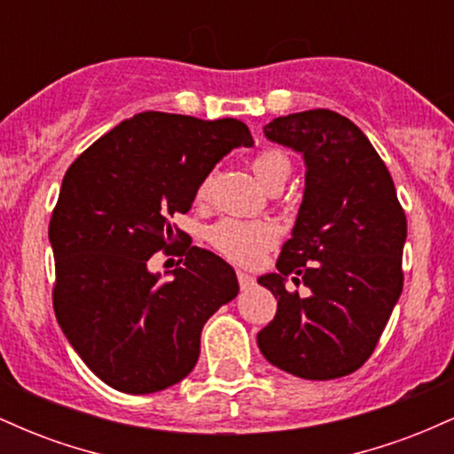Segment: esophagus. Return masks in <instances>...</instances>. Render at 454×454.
I'll use <instances>...</instances> for the list:
<instances>
[{
	"label": "esophagus",
	"mask_w": 454,
	"mask_h": 454,
	"mask_svg": "<svg viewBox=\"0 0 454 454\" xmlns=\"http://www.w3.org/2000/svg\"><path fill=\"white\" fill-rule=\"evenodd\" d=\"M237 279H239V286H241V290H247V288H252V286L256 284V279H254L252 275L243 273V270H237Z\"/></svg>",
	"instance_id": "34e87169"
}]
</instances>
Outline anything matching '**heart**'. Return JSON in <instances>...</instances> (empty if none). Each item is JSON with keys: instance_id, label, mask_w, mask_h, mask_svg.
I'll use <instances>...</instances> for the list:
<instances>
[{"instance_id": "heart-1", "label": "heart", "mask_w": 454, "mask_h": 454, "mask_svg": "<svg viewBox=\"0 0 454 454\" xmlns=\"http://www.w3.org/2000/svg\"><path fill=\"white\" fill-rule=\"evenodd\" d=\"M252 170L258 176V181L267 190L284 185V181L290 175V160L278 149L260 151L256 158L252 160ZM213 175H207L198 185L196 198L207 200L211 194ZM278 226L267 220H234V217H223L207 228L205 237L207 243L228 258L231 262L252 267L264 258V254L273 247L278 241Z\"/></svg>"}]
</instances>
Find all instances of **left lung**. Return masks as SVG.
Returning <instances> with one entry per match:
<instances>
[{
  "instance_id": "8db88e82",
  "label": "left lung",
  "mask_w": 454,
  "mask_h": 454,
  "mask_svg": "<svg viewBox=\"0 0 454 454\" xmlns=\"http://www.w3.org/2000/svg\"><path fill=\"white\" fill-rule=\"evenodd\" d=\"M264 134L303 153L307 173L278 273L258 279L278 299L258 348L296 378L348 376L376 350L403 288L405 211L387 164L343 114L293 113L273 119ZM286 278L303 283L310 296L286 289Z\"/></svg>"
}]
</instances>
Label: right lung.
Masks as SVG:
<instances>
[{
  "label": "right lung",
  "instance_id": "right-lung-1",
  "mask_svg": "<svg viewBox=\"0 0 454 454\" xmlns=\"http://www.w3.org/2000/svg\"><path fill=\"white\" fill-rule=\"evenodd\" d=\"M239 119L134 114L66 170L51 215L57 322L82 363L121 393L164 390L194 369L205 322L239 293L234 269L184 241L175 213L223 155L252 147ZM179 242V246H175ZM155 251L185 255L164 282Z\"/></svg>",
  "mask_w": 454,
  "mask_h": 454
}]
</instances>
